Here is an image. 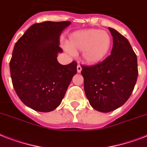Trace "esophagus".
<instances>
[{"mask_svg": "<svg viewBox=\"0 0 147 147\" xmlns=\"http://www.w3.org/2000/svg\"><path fill=\"white\" fill-rule=\"evenodd\" d=\"M82 69V66L80 65V64H78V65H77V71H78V72H81Z\"/></svg>", "mask_w": 147, "mask_h": 147, "instance_id": "34e87169", "label": "esophagus"}]
</instances>
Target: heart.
<instances>
[{
	"mask_svg": "<svg viewBox=\"0 0 147 147\" xmlns=\"http://www.w3.org/2000/svg\"><path fill=\"white\" fill-rule=\"evenodd\" d=\"M111 37L107 32L94 29L76 31L69 36L67 47L72 53L82 51V59L88 64L101 62L109 52Z\"/></svg>",
	"mask_w": 147,
	"mask_h": 147,
	"instance_id": "1",
	"label": "heart"
}]
</instances>
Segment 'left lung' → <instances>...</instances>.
<instances>
[{"label": "left lung", "mask_w": 147, "mask_h": 147, "mask_svg": "<svg viewBox=\"0 0 147 147\" xmlns=\"http://www.w3.org/2000/svg\"><path fill=\"white\" fill-rule=\"evenodd\" d=\"M113 48L109 56L93 65H82L84 88L92 107L107 113L118 108L132 94L138 76L137 58L127 39L109 27Z\"/></svg>", "instance_id": "left-lung-1"}]
</instances>
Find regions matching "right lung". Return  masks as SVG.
Here are the masks:
<instances>
[{
    "label": "right lung",
    "mask_w": 147,
    "mask_h": 147,
    "mask_svg": "<svg viewBox=\"0 0 147 147\" xmlns=\"http://www.w3.org/2000/svg\"><path fill=\"white\" fill-rule=\"evenodd\" d=\"M69 21H46L32 25L17 40L10 61L15 92L26 106L36 111L49 112L62 102L77 62L61 65L59 36Z\"/></svg>",
    "instance_id": "add662e5"
}]
</instances>
